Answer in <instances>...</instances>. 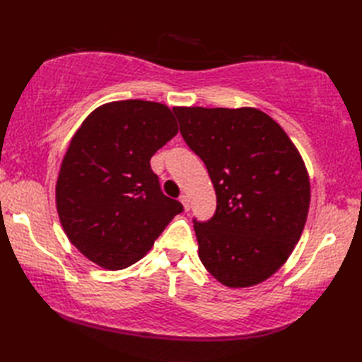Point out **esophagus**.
I'll use <instances>...</instances> for the list:
<instances>
[{"instance_id": "34e87169", "label": "esophagus", "mask_w": 362, "mask_h": 362, "mask_svg": "<svg viewBox=\"0 0 362 362\" xmlns=\"http://www.w3.org/2000/svg\"><path fill=\"white\" fill-rule=\"evenodd\" d=\"M180 202L183 205V209H185V211H188L189 210V199H188L187 194H182L180 196Z\"/></svg>"}]
</instances>
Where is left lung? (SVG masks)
I'll list each match as a JSON object with an SVG mask.
<instances>
[{"mask_svg":"<svg viewBox=\"0 0 362 362\" xmlns=\"http://www.w3.org/2000/svg\"><path fill=\"white\" fill-rule=\"evenodd\" d=\"M173 110L216 191L213 218L194 221L202 264L228 288L267 280L286 263L308 216L310 177L297 148L253 107Z\"/></svg>","mask_w":362,"mask_h":362,"instance_id":"left-lung-1","label":"left lung"}]
</instances>
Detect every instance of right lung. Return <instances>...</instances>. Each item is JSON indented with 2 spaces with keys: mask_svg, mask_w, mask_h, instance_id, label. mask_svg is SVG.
Returning <instances> with one entry per match:
<instances>
[{
  "mask_svg": "<svg viewBox=\"0 0 362 362\" xmlns=\"http://www.w3.org/2000/svg\"><path fill=\"white\" fill-rule=\"evenodd\" d=\"M177 132L168 105L141 99L104 104L83 119L56 185L60 224L83 257L109 271L132 266L183 211L151 169Z\"/></svg>",
  "mask_w": 362,
  "mask_h": 362,
  "instance_id": "obj_1",
  "label": "right lung"
}]
</instances>
